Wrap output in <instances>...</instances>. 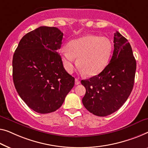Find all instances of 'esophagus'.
Listing matches in <instances>:
<instances>
[{
  "instance_id": "obj_1",
  "label": "esophagus",
  "mask_w": 148,
  "mask_h": 148,
  "mask_svg": "<svg viewBox=\"0 0 148 148\" xmlns=\"http://www.w3.org/2000/svg\"><path fill=\"white\" fill-rule=\"evenodd\" d=\"M80 84V81L78 79H77V78L75 79V84L78 85V84Z\"/></svg>"
}]
</instances>
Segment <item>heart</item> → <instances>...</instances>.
<instances>
[{
    "label": "heart",
    "mask_w": 148,
    "mask_h": 148,
    "mask_svg": "<svg viewBox=\"0 0 148 148\" xmlns=\"http://www.w3.org/2000/svg\"><path fill=\"white\" fill-rule=\"evenodd\" d=\"M113 51V44L105 36L85 35L68 42L60 51L63 66L68 73L74 70L75 58L82 72L88 76H95L108 65Z\"/></svg>",
    "instance_id": "1"
}]
</instances>
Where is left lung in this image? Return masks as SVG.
<instances>
[{"mask_svg":"<svg viewBox=\"0 0 148 148\" xmlns=\"http://www.w3.org/2000/svg\"><path fill=\"white\" fill-rule=\"evenodd\" d=\"M114 44L113 55L105 70L81 81L86 90L83 105L98 116H108L120 109L134 87L136 61L131 46L118 32L114 34Z\"/></svg>","mask_w":148,"mask_h":148,"instance_id":"8db88e82","label":"left lung"}]
</instances>
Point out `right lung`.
I'll return each instance as SVG.
<instances>
[{"mask_svg":"<svg viewBox=\"0 0 148 148\" xmlns=\"http://www.w3.org/2000/svg\"><path fill=\"white\" fill-rule=\"evenodd\" d=\"M62 38L58 28L40 26L22 38L13 55L15 88L26 105L40 114L58 110L74 86L58 54Z\"/></svg>","mask_w":148,"mask_h":148,"instance_id":"right-lung-1","label":"right lung"}]
</instances>
